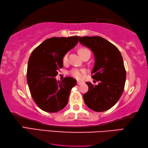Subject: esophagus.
<instances>
[{
  "mask_svg": "<svg viewBox=\"0 0 148 148\" xmlns=\"http://www.w3.org/2000/svg\"><path fill=\"white\" fill-rule=\"evenodd\" d=\"M83 84V83H82V82L79 81H77V84H79V85H80V84Z\"/></svg>",
  "mask_w": 148,
  "mask_h": 148,
  "instance_id": "obj_1",
  "label": "esophagus"
}]
</instances>
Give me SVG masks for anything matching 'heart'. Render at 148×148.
Masks as SVG:
<instances>
[{
	"instance_id": "b5f03b06",
	"label": "heart",
	"mask_w": 148,
	"mask_h": 148,
	"mask_svg": "<svg viewBox=\"0 0 148 148\" xmlns=\"http://www.w3.org/2000/svg\"><path fill=\"white\" fill-rule=\"evenodd\" d=\"M87 51H89V50L85 47H81L78 49V53L80 56ZM67 60V54H65L64 56V57H63V62H66ZM84 71H84V69H73L70 71V75H71L72 77H73L77 79H81L83 78V73H84Z\"/></svg>"
}]
</instances>
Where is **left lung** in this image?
I'll return each mask as SVG.
<instances>
[{
	"label": "left lung",
	"instance_id": "obj_1",
	"mask_svg": "<svg viewBox=\"0 0 148 148\" xmlns=\"http://www.w3.org/2000/svg\"><path fill=\"white\" fill-rule=\"evenodd\" d=\"M79 42L93 52L95 64L92 78L98 85L86 82L88 90L83 95L84 101L92 110L105 111L119 100L125 88L126 71L119 50L101 37H79Z\"/></svg>",
	"mask_w": 148,
	"mask_h": 148
}]
</instances>
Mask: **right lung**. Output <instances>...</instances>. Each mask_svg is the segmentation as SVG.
Listing matches in <instances>:
<instances>
[{"label": "right lung", "instance_id": "1", "mask_svg": "<svg viewBox=\"0 0 148 148\" xmlns=\"http://www.w3.org/2000/svg\"><path fill=\"white\" fill-rule=\"evenodd\" d=\"M79 39L77 36L48 38L31 53L27 81L33 100L42 110L58 112L67 104L70 92L77 81L67 77L60 82L55 77L62 68L64 56L75 47Z\"/></svg>", "mask_w": 148, "mask_h": 148}]
</instances>
